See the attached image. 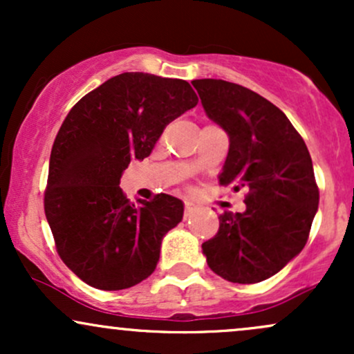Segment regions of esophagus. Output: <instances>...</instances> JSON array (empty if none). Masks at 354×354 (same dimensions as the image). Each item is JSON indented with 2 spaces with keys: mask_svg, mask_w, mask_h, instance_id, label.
Segmentation results:
<instances>
[{
  "mask_svg": "<svg viewBox=\"0 0 354 354\" xmlns=\"http://www.w3.org/2000/svg\"><path fill=\"white\" fill-rule=\"evenodd\" d=\"M196 209H198V206L194 205L193 201H185V216L186 218L191 216V214H193Z\"/></svg>",
  "mask_w": 354,
  "mask_h": 354,
  "instance_id": "esophagus-1",
  "label": "esophagus"
}]
</instances>
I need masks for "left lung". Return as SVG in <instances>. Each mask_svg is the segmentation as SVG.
I'll return each mask as SVG.
<instances>
[{
    "mask_svg": "<svg viewBox=\"0 0 354 354\" xmlns=\"http://www.w3.org/2000/svg\"><path fill=\"white\" fill-rule=\"evenodd\" d=\"M205 113L230 138L221 185L246 188V209L219 216L203 243L208 266L231 283L251 284L301 253L318 211L319 191L303 138L266 98L223 80L191 81Z\"/></svg>",
    "mask_w": 354,
    "mask_h": 354,
    "instance_id": "1",
    "label": "left lung"
}]
</instances>
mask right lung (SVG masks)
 Wrapping results in <instances>:
<instances>
[{
	"label": "right lung",
	"mask_w": 354,
	"mask_h": 354,
	"mask_svg": "<svg viewBox=\"0 0 354 354\" xmlns=\"http://www.w3.org/2000/svg\"><path fill=\"white\" fill-rule=\"evenodd\" d=\"M188 81L123 73L83 96L50 158L44 213L59 258L93 288L118 291L148 278L185 205L169 194L126 200L121 174L153 151L166 124L194 108Z\"/></svg>",
	"instance_id": "obj_1"
}]
</instances>
